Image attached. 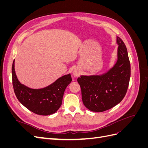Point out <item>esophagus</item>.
I'll use <instances>...</instances> for the list:
<instances>
[{"label":"esophagus","instance_id":"esophagus-1","mask_svg":"<svg viewBox=\"0 0 148 148\" xmlns=\"http://www.w3.org/2000/svg\"><path fill=\"white\" fill-rule=\"evenodd\" d=\"M79 75V70L77 69H74L73 70V77L77 78L78 77V76Z\"/></svg>","mask_w":148,"mask_h":148}]
</instances>
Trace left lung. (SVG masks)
<instances>
[{"label":"left lung","instance_id":"left-lung-1","mask_svg":"<svg viewBox=\"0 0 148 148\" xmlns=\"http://www.w3.org/2000/svg\"><path fill=\"white\" fill-rule=\"evenodd\" d=\"M117 59L114 66L99 75H81L77 81L82 101L89 110L101 112L117 105L125 97L130 78V63L124 42L117 36Z\"/></svg>","mask_w":148,"mask_h":148}]
</instances>
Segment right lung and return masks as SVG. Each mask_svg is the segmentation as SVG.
Returning <instances> with one entry per match:
<instances>
[{
  "label": "right lung",
  "mask_w": 148,
  "mask_h": 148,
  "mask_svg": "<svg viewBox=\"0 0 148 148\" xmlns=\"http://www.w3.org/2000/svg\"><path fill=\"white\" fill-rule=\"evenodd\" d=\"M12 82L15 95L22 105L33 113L41 115L54 114L62 105L64 94L71 82L70 73L62 76L49 86L33 89L21 84L15 70V60L12 68Z\"/></svg>",
  "instance_id": "right-lung-1"
}]
</instances>
